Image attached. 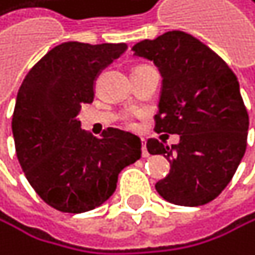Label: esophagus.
<instances>
[{"instance_id":"obj_1","label":"esophagus","mask_w":255,"mask_h":255,"mask_svg":"<svg viewBox=\"0 0 255 255\" xmlns=\"http://www.w3.org/2000/svg\"><path fill=\"white\" fill-rule=\"evenodd\" d=\"M142 158H147L149 156V152H147V147H145V142H142Z\"/></svg>"}]
</instances>
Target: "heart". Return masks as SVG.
<instances>
[{
  "label": "heart",
  "mask_w": 255,
  "mask_h": 255,
  "mask_svg": "<svg viewBox=\"0 0 255 255\" xmlns=\"http://www.w3.org/2000/svg\"><path fill=\"white\" fill-rule=\"evenodd\" d=\"M124 121H125V124L128 125V127H134V125H133V122H131V121L128 119V117H124Z\"/></svg>",
  "instance_id": "obj_1"
}]
</instances>
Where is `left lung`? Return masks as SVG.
<instances>
[{"label":"left lung","mask_w":255,"mask_h":255,"mask_svg":"<svg viewBox=\"0 0 255 255\" xmlns=\"http://www.w3.org/2000/svg\"><path fill=\"white\" fill-rule=\"evenodd\" d=\"M163 76L155 131L180 134L171 149L147 141L150 155H163L171 171L155 188L167 202L197 207L213 201L232 180L248 141L249 116L231 67L199 39L169 31L133 47Z\"/></svg>","instance_id":"8db88e82"}]
</instances>
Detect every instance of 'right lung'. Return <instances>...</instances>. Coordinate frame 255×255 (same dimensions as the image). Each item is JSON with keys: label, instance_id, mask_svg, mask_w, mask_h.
Listing matches in <instances>:
<instances>
[{"label": "right lung", "instance_id": "obj_1", "mask_svg": "<svg viewBox=\"0 0 255 255\" xmlns=\"http://www.w3.org/2000/svg\"><path fill=\"white\" fill-rule=\"evenodd\" d=\"M125 43L65 42L24 76L12 114L15 152L29 185L50 207L83 213L108 201L125 166L141 158V139L119 128L102 138L81 130V105L92 103L97 75Z\"/></svg>", "mask_w": 255, "mask_h": 255}]
</instances>
